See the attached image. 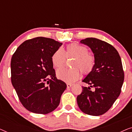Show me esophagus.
<instances>
[{
    "label": "esophagus",
    "mask_w": 132,
    "mask_h": 132,
    "mask_svg": "<svg viewBox=\"0 0 132 132\" xmlns=\"http://www.w3.org/2000/svg\"><path fill=\"white\" fill-rule=\"evenodd\" d=\"M72 85H73L71 84H67V88H70Z\"/></svg>",
    "instance_id": "1"
}]
</instances>
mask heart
<instances>
[{
	"instance_id": "b5f03b06",
	"label": "heart",
	"mask_w": 132,
	"mask_h": 132,
	"mask_svg": "<svg viewBox=\"0 0 132 132\" xmlns=\"http://www.w3.org/2000/svg\"><path fill=\"white\" fill-rule=\"evenodd\" d=\"M75 57L72 62L73 68H60L56 72L57 77L67 83H72L84 75H88L93 71L95 64V57L93 53L88 52V48L83 45L72 43L67 47L65 52L59 48L52 56V62L55 68H59L65 64L66 58Z\"/></svg>"
}]
</instances>
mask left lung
Listing matches in <instances>:
<instances>
[{
  "label": "left lung",
  "instance_id": "obj_1",
  "mask_svg": "<svg viewBox=\"0 0 132 132\" xmlns=\"http://www.w3.org/2000/svg\"><path fill=\"white\" fill-rule=\"evenodd\" d=\"M80 43L91 48L95 64L82 80L90 86H82V93L77 97V104L86 114L99 116L112 107L121 93L124 79L121 59L117 50L105 41L87 38Z\"/></svg>",
  "mask_w": 132,
  "mask_h": 132
}]
</instances>
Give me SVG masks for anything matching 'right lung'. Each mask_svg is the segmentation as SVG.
I'll return each mask as SVG.
<instances>
[{"instance_id": "obj_1", "label": "right lung", "mask_w": 132, "mask_h": 132, "mask_svg": "<svg viewBox=\"0 0 132 132\" xmlns=\"http://www.w3.org/2000/svg\"><path fill=\"white\" fill-rule=\"evenodd\" d=\"M62 44L53 39L34 38L23 42L12 55V84L29 111L47 114L59 106L67 85L56 77L52 56Z\"/></svg>"}]
</instances>
